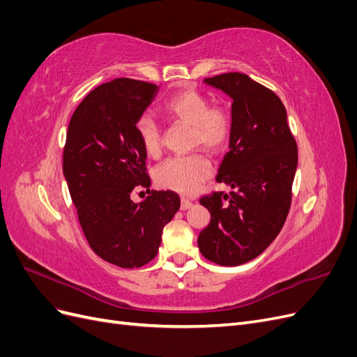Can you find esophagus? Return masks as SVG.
Segmentation results:
<instances>
[{"label":"esophagus","mask_w":357,"mask_h":357,"mask_svg":"<svg viewBox=\"0 0 357 357\" xmlns=\"http://www.w3.org/2000/svg\"><path fill=\"white\" fill-rule=\"evenodd\" d=\"M192 207V201L188 198H181V204H180V208L181 210H188Z\"/></svg>","instance_id":"obj_1"}]
</instances>
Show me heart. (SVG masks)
Listing matches in <instances>:
<instances>
[{"label": "heart", "mask_w": 357, "mask_h": 357, "mask_svg": "<svg viewBox=\"0 0 357 357\" xmlns=\"http://www.w3.org/2000/svg\"><path fill=\"white\" fill-rule=\"evenodd\" d=\"M172 123L190 128L189 146H201L211 153H220L228 146L232 134V117L222 105H210L207 96L197 89H183L171 95L160 107ZM135 131L144 152L156 158L162 152V132L150 116H142ZM213 174L210 158L201 150L189 155L172 156L155 169L158 185L185 195L195 193Z\"/></svg>", "instance_id": "heart-1"}]
</instances>
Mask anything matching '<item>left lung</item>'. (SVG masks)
<instances>
[{
  "instance_id": "obj_1",
  "label": "left lung",
  "mask_w": 357,
  "mask_h": 357,
  "mask_svg": "<svg viewBox=\"0 0 357 357\" xmlns=\"http://www.w3.org/2000/svg\"><path fill=\"white\" fill-rule=\"evenodd\" d=\"M232 100V134L219 183L229 193L202 197L211 214L198 236L204 257L223 265H243L266 250L282 231L291 202L298 147L282 100L241 73L204 80Z\"/></svg>"
}]
</instances>
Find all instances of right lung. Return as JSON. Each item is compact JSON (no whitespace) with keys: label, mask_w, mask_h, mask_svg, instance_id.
Returning a JSON list of instances; mask_svg holds the SVG:
<instances>
[{"label":"right lung","mask_w":357,"mask_h":357,"mask_svg":"<svg viewBox=\"0 0 357 357\" xmlns=\"http://www.w3.org/2000/svg\"><path fill=\"white\" fill-rule=\"evenodd\" d=\"M158 91L132 79L107 82L86 95L68 125L63 177L83 234L96 255L121 268L152 261L180 208L176 192L149 189L147 153L135 131ZM142 188L149 197L134 203L132 193Z\"/></svg>","instance_id":"add662e5"}]
</instances>
